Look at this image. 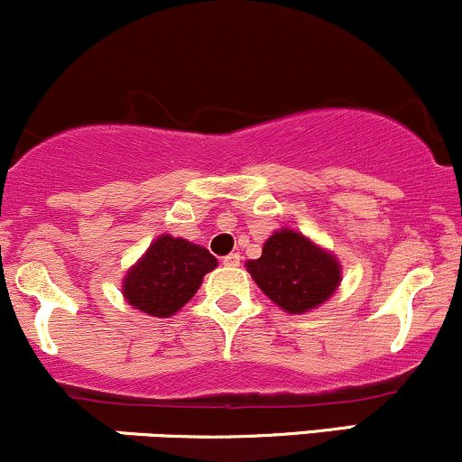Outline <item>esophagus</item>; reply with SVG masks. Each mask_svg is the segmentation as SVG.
<instances>
[{"instance_id": "34e87169", "label": "esophagus", "mask_w": 462, "mask_h": 462, "mask_svg": "<svg viewBox=\"0 0 462 462\" xmlns=\"http://www.w3.org/2000/svg\"><path fill=\"white\" fill-rule=\"evenodd\" d=\"M222 264H225V266H240V253H229V255L222 260Z\"/></svg>"}]
</instances>
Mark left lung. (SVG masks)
Listing matches in <instances>:
<instances>
[{
	"instance_id": "obj_1",
	"label": "left lung",
	"mask_w": 462,
	"mask_h": 462,
	"mask_svg": "<svg viewBox=\"0 0 462 462\" xmlns=\"http://www.w3.org/2000/svg\"><path fill=\"white\" fill-rule=\"evenodd\" d=\"M246 271L264 295L291 315L321 306L341 282L339 260L292 229L273 233L262 255L246 262Z\"/></svg>"
}]
</instances>
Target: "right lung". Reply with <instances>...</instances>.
<instances>
[{
    "instance_id": "add662e5",
    "label": "right lung",
    "mask_w": 462,
    "mask_h": 462,
    "mask_svg": "<svg viewBox=\"0 0 462 462\" xmlns=\"http://www.w3.org/2000/svg\"><path fill=\"white\" fill-rule=\"evenodd\" d=\"M216 266L217 260L205 246L165 233L123 277V297L147 315L171 317L196 295L202 277Z\"/></svg>"
}]
</instances>
